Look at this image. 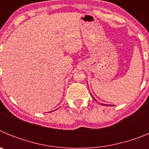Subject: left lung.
Wrapping results in <instances>:
<instances>
[{
  "label": "left lung",
  "instance_id": "8db88e82",
  "mask_svg": "<svg viewBox=\"0 0 149 149\" xmlns=\"http://www.w3.org/2000/svg\"><path fill=\"white\" fill-rule=\"evenodd\" d=\"M93 99H94V100H95V98H93Z\"/></svg>",
  "mask_w": 149,
  "mask_h": 149
}]
</instances>
